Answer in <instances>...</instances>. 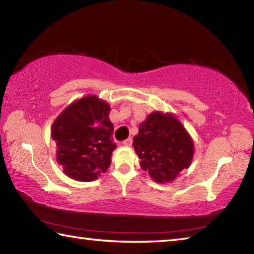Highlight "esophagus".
<instances>
[{
	"instance_id": "obj_1",
	"label": "esophagus",
	"mask_w": 254,
	"mask_h": 254,
	"mask_svg": "<svg viewBox=\"0 0 254 254\" xmlns=\"http://www.w3.org/2000/svg\"><path fill=\"white\" fill-rule=\"evenodd\" d=\"M132 137H127V140H124L123 142H122V144H124V145H127V147H130V145H132Z\"/></svg>"
}]
</instances>
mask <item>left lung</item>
Here are the masks:
<instances>
[{
    "label": "left lung",
    "mask_w": 254,
    "mask_h": 254,
    "mask_svg": "<svg viewBox=\"0 0 254 254\" xmlns=\"http://www.w3.org/2000/svg\"><path fill=\"white\" fill-rule=\"evenodd\" d=\"M140 166L158 183L171 182L191 162L194 144L179 121L170 114H150L133 139Z\"/></svg>",
    "instance_id": "left-lung-1"
}]
</instances>
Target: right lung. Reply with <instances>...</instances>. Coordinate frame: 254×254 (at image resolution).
<instances>
[{"instance_id": "add662e5", "label": "right lung", "mask_w": 254, "mask_h": 254, "mask_svg": "<svg viewBox=\"0 0 254 254\" xmlns=\"http://www.w3.org/2000/svg\"><path fill=\"white\" fill-rule=\"evenodd\" d=\"M110 106L96 96L80 98L56 119L51 137L57 145V162L68 177L92 182L105 173L117 144L109 119Z\"/></svg>"}]
</instances>
